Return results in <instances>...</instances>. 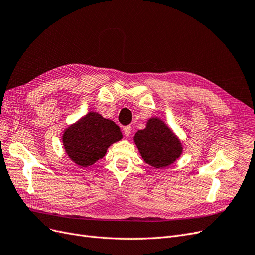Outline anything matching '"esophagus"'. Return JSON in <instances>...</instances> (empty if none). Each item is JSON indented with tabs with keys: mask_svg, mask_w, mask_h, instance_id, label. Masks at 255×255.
<instances>
[{
	"mask_svg": "<svg viewBox=\"0 0 255 255\" xmlns=\"http://www.w3.org/2000/svg\"><path fill=\"white\" fill-rule=\"evenodd\" d=\"M131 130H132V128H131V126H130V125L125 126V127L123 128L124 134H125V136H126V137H129V135L131 134Z\"/></svg>",
	"mask_w": 255,
	"mask_h": 255,
	"instance_id": "1",
	"label": "esophagus"
}]
</instances>
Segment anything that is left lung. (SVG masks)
<instances>
[{
  "label": "left lung",
  "mask_w": 255,
  "mask_h": 255,
  "mask_svg": "<svg viewBox=\"0 0 255 255\" xmlns=\"http://www.w3.org/2000/svg\"><path fill=\"white\" fill-rule=\"evenodd\" d=\"M134 141L143 160L156 169L168 167L182 151L179 140L159 119H150L146 129L135 134Z\"/></svg>",
  "instance_id": "left-lung-1"
}]
</instances>
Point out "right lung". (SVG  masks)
Wrapping results in <instances>:
<instances>
[{"mask_svg": "<svg viewBox=\"0 0 255 255\" xmlns=\"http://www.w3.org/2000/svg\"><path fill=\"white\" fill-rule=\"evenodd\" d=\"M121 138V129L114 121L88 113L64 131L62 140L70 158L88 167L104 157L107 148Z\"/></svg>", "mask_w": 255, "mask_h": 255, "instance_id": "add662e5", "label": "right lung"}]
</instances>
